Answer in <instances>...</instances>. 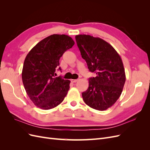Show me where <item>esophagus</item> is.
I'll return each mask as SVG.
<instances>
[{"label":"esophagus","mask_w":150,"mask_h":150,"mask_svg":"<svg viewBox=\"0 0 150 150\" xmlns=\"http://www.w3.org/2000/svg\"><path fill=\"white\" fill-rule=\"evenodd\" d=\"M78 81V79H71V80L72 83H76Z\"/></svg>","instance_id":"esophagus-1"}]
</instances>
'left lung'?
<instances>
[{
    "label": "left lung",
    "mask_w": 150,
    "mask_h": 150,
    "mask_svg": "<svg viewBox=\"0 0 150 150\" xmlns=\"http://www.w3.org/2000/svg\"><path fill=\"white\" fill-rule=\"evenodd\" d=\"M75 38L89 70L97 74L89 79V87L82 93L83 100L94 110H106L120 97L125 83L121 58L111 44L101 38L86 34Z\"/></svg>",
    "instance_id": "1"
}]
</instances>
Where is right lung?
<instances>
[{
	"mask_svg": "<svg viewBox=\"0 0 150 150\" xmlns=\"http://www.w3.org/2000/svg\"><path fill=\"white\" fill-rule=\"evenodd\" d=\"M74 41L69 35L53 34L40 40L26 56L22 72L25 91L35 105L47 110L61 104L69 89V80L56 76L59 59Z\"/></svg>",
	"mask_w": 150,
	"mask_h": 150,
	"instance_id": "right-lung-1",
	"label": "right lung"
}]
</instances>
